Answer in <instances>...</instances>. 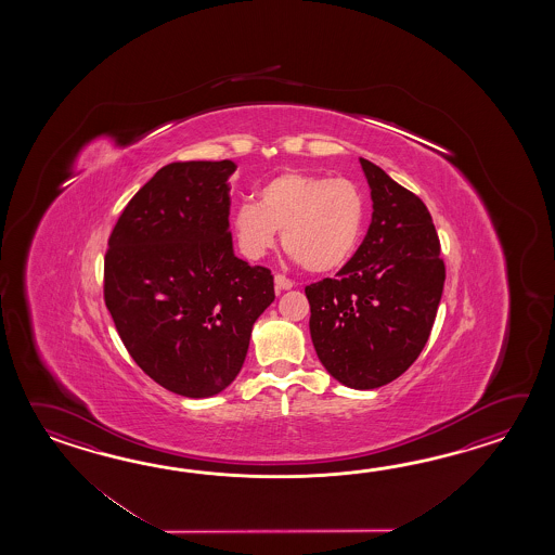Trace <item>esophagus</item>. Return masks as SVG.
<instances>
[{"mask_svg": "<svg viewBox=\"0 0 555 555\" xmlns=\"http://www.w3.org/2000/svg\"><path fill=\"white\" fill-rule=\"evenodd\" d=\"M273 282H275V289L278 292H283V289H292L294 287V280H289L287 275H283V273H278L275 278H273Z\"/></svg>", "mask_w": 555, "mask_h": 555, "instance_id": "34e87169", "label": "esophagus"}]
</instances>
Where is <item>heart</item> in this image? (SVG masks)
I'll return each mask as SVG.
<instances>
[{
	"mask_svg": "<svg viewBox=\"0 0 555 555\" xmlns=\"http://www.w3.org/2000/svg\"><path fill=\"white\" fill-rule=\"evenodd\" d=\"M366 201L349 178L287 170L263 184L258 204L244 202L234 212L242 251L258 260L275 246L307 272L327 273L351 260L363 234Z\"/></svg>",
	"mask_w": 555,
	"mask_h": 555,
	"instance_id": "1",
	"label": "heart"
}]
</instances>
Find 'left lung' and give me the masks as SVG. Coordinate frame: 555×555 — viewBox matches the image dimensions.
<instances>
[{
  "mask_svg": "<svg viewBox=\"0 0 555 555\" xmlns=\"http://www.w3.org/2000/svg\"><path fill=\"white\" fill-rule=\"evenodd\" d=\"M373 198L365 240L335 278L307 285L319 361L351 389L401 377L425 349L447 280L425 202L365 158Z\"/></svg>",
  "mask_w": 555,
  "mask_h": 555,
  "instance_id": "obj_1",
  "label": "left lung"
}]
</instances>
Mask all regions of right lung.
<instances>
[{"label":"right lung","instance_id":"obj_1","mask_svg":"<svg viewBox=\"0 0 555 555\" xmlns=\"http://www.w3.org/2000/svg\"><path fill=\"white\" fill-rule=\"evenodd\" d=\"M232 160L166 165L108 236L106 309L134 363L190 399L224 390L244 365L256 319L275 299L273 275L234 256Z\"/></svg>","mask_w":555,"mask_h":555}]
</instances>
